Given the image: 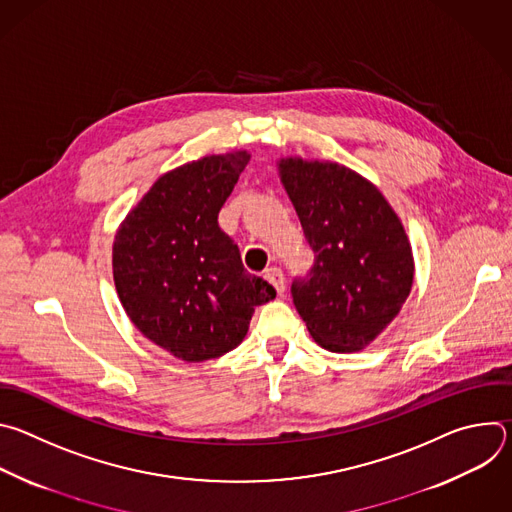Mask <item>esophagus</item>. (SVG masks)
<instances>
[{"instance_id": "esophagus-1", "label": "esophagus", "mask_w": 512, "mask_h": 512, "mask_svg": "<svg viewBox=\"0 0 512 512\" xmlns=\"http://www.w3.org/2000/svg\"><path fill=\"white\" fill-rule=\"evenodd\" d=\"M265 279L275 287V291H277L279 296H283V291H285V275H283V271L279 267L265 269Z\"/></svg>"}]
</instances>
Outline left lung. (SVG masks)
Instances as JSON below:
<instances>
[{"instance_id":"8db88e82","label":"left lung","mask_w":512,"mask_h":512,"mask_svg":"<svg viewBox=\"0 0 512 512\" xmlns=\"http://www.w3.org/2000/svg\"><path fill=\"white\" fill-rule=\"evenodd\" d=\"M279 176L314 251L310 273L291 283L296 310L326 350H362L393 322L413 285L399 216L346 166L283 158Z\"/></svg>"}]
</instances>
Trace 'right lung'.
Listing matches in <instances>:
<instances>
[{
    "mask_svg": "<svg viewBox=\"0 0 512 512\" xmlns=\"http://www.w3.org/2000/svg\"><path fill=\"white\" fill-rule=\"evenodd\" d=\"M247 152L206 156L154 182L113 243V279L135 328L186 362L237 348L255 306L275 298L243 267L218 212L249 162Z\"/></svg>",
    "mask_w": 512,
    "mask_h": 512,
    "instance_id": "add662e5",
    "label": "right lung"
}]
</instances>
